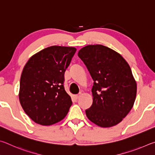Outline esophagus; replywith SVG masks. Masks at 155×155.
Segmentation results:
<instances>
[{
  "label": "esophagus",
  "mask_w": 155,
  "mask_h": 155,
  "mask_svg": "<svg viewBox=\"0 0 155 155\" xmlns=\"http://www.w3.org/2000/svg\"><path fill=\"white\" fill-rule=\"evenodd\" d=\"M74 97L75 100H78V98H79V97H80V94H78V95H75Z\"/></svg>",
  "instance_id": "obj_1"
}]
</instances>
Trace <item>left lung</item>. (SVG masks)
I'll return each mask as SVG.
<instances>
[{
	"label": "left lung",
	"mask_w": 155,
	"mask_h": 155,
	"mask_svg": "<svg viewBox=\"0 0 155 155\" xmlns=\"http://www.w3.org/2000/svg\"><path fill=\"white\" fill-rule=\"evenodd\" d=\"M78 56L94 81L93 103L86 115L101 127L117 124L133 108L137 94L129 65L119 53L101 44L83 47Z\"/></svg>",
	"instance_id": "1"
}]
</instances>
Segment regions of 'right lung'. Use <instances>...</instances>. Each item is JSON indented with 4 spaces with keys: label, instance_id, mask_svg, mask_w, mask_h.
I'll return each mask as SVG.
<instances>
[{
    "label": "right lung",
    "instance_id": "right-lung-1",
    "mask_svg": "<svg viewBox=\"0 0 155 155\" xmlns=\"http://www.w3.org/2000/svg\"><path fill=\"white\" fill-rule=\"evenodd\" d=\"M76 51L74 47L50 46L31 57L23 68L20 103L37 124H55L69 111L72 102L64 89V73Z\"/></svg>",
    "mask_w": 155,
    "mask_h": 155
}]
</instances>
